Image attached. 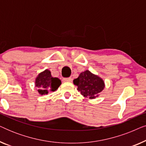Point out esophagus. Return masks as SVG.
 <instances>
[{
  "instance_id": "esophagus-1",
  "label": "esophagus",
  "mask_w": 146,
  "mask_h": 146,
  "mask_svg": "<svg viewBox=\"0 0 146 146\" xmlns=\"http://www.w3.org/2000/svg\"><path fill=\"white\" fill-rule=\"evenodd\" d=\"M72 81V79L71 78H63V82H71Z\"/></svg>"
}]
</instances>
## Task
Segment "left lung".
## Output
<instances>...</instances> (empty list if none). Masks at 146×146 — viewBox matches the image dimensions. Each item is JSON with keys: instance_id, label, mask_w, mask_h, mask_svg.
Here are the masks:
<instances>
[{"instance_id": "obj_1", "label": "left lung", "mask_w": 146, "mask_h": 146, "mask_svg": "<svg viewBox=\"0 0 146 146\" xmlns=\"http://www.w3.org/2000/svg\"><path fill=\"white\" fill-rule=\"evenodd\" d=\"M73 82L77 86L78 91L80 94L89 99H95L98 97L99 94L105 88L104 80L88 70L80 74L79 76L74 80Z\"/></svg>"}]
</instances>
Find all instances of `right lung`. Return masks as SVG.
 <instances>
[{"label": "right lung", "instance_id": "add662e5", "mask_svg": "<svg viewBox=\"0 0 146 146\" xmlns=\"http://www.w3.org/2000/svg\"><path fill=\"white\" fill-rule=\"evenodd\" d=\"M61 80L58 78H54L48 69L39 73L35 78V85L37 88L40 95H46L58 88L61 85Z\"/></svg>", "mask_w": 146, "mask_h": 146}]
</instances>
